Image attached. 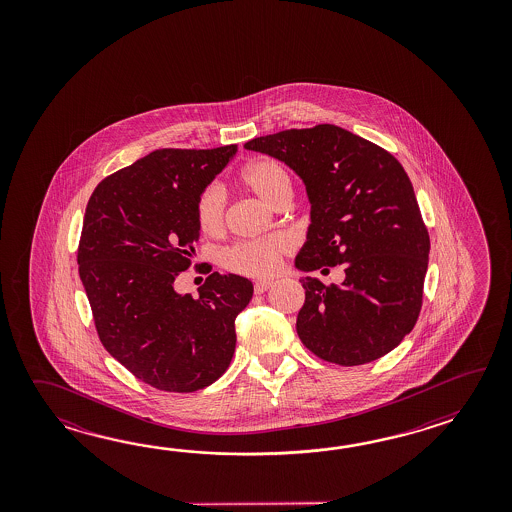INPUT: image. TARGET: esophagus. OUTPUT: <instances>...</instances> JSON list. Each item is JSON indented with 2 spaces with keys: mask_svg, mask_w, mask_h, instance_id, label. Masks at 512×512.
Returning <instances> with one entry per match:
<instances>
[{
  "mask_svg": "<svg viewBox=\"0 0 512 512\" xmlns=\"http://www.w3.org/2000/svg\"><path fill=\"white\" fill-rule=\"evenodd\" d=\"M271 280H258V282L254 283V293L261 294L265 293L269 287H271Z\"/></svg>",
  "mask_w": 512,
  "mask_h": 512,
  "instance_id": "esophagus-1",
  "label": "esophagus"
}]
</instances>
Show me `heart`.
Returning <instances> with one entry per match:
<instances>
[{
  "mask_svg": "<svg viewBox=\"0 0 512 512\" xmlns=\"http://www.w3.org/2000/svg\"><path fill=\"white\" fill-rule=\"evenodd\" d=\"M241 183L271 207H278L293 197V177L287 166L272 159L261 157L247 164L240 174ZM227 197L219 185H208L197 197L196 218L199 229L207 234H218L225 225ZM293 240L285 234H274L261 240L240 241L225 249L221 263L225 269L243 276H271L278 271L282 256L293 251Z\"/></svg>",
  "mask_w": 512,
  "mask_h": 512,
  "instance_id": "1",
  "label": "heart"
}]
</instances>
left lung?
<instances>
[{
  "label": "left lung",
  "instance_id": "obj_1",
  "mask_svg": "<svg viewBox=\"0 0 512 512\" xmlns=\"http://www.w3.org/2000/svg\"><path fill=\"white\" fill-rule=\"evenodd\" d=\"M245 148L283 161L305 183L311 225L296 267L344 265L340 285L300 280L305 302L296 331L305 348L338 366H360L397 348L421 313L430 252L401 163L333 124L278 131Z\"/></svg>",
  "mask_w": 512,
  "mask_h": 512
}]
</instances>
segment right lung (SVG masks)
Masks as SVG:
<instances>
[{
  "label": "right lung",
  "instance_id": "1",
  "mask_svg": "<svg viewBox=\"0 0 512 512\" xmlns=\"http://www.w3.org/2000/svg\"><path fill=\"white\" fill-rule=\"evenodd\" d=\"M238 146L163 148L108 175L89 197L78 274L98 338L139 381L163 392L207 388L229 368L234 320L252 283L212 272L199 296L175 291L192 265L197 197Z\"/></svg>",
  "mask_w": 512,
  "mask_h": 512
}]
</instances>
